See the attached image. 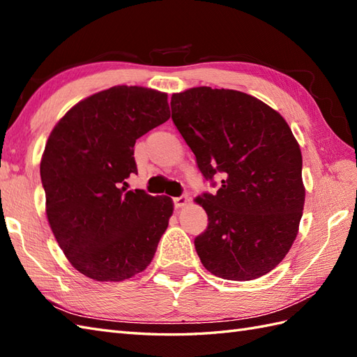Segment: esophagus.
I'll use <instances>...</instances> for the list:
<instances>
[{
  "instance_id": "esophagus-1",
  "label": "esophagus",
  "mask_w": 357,
  "mask_h": 357,
  "mask_svg": "<svg viewBox=\"0 0 357 357\" xmlns=\"http://www.w3.org/2000/svg\"><path fill=\"white\" fill-rule=\"evenodd\" d=\"M190 202V199L187 195H182L179 197H173V204H175V208H182Z\"/></svg>"
}]
</instances>
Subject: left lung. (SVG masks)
Listing matches in <instances>:
<instances>
[{"label":"left lung","instance_id":"1","mask_svg":"<svg viewBox=\"0 0 357 357\" xmlns=\"http://www.w3.org/2000/svg\"><path fill=\"white\" fill-rule=\"evenodd\" d=\"M172 120L205 179L222 176L202 205L208 227L195 238L206 271L223 280L266 275L298 234L305 188L300 144L281 115L234 89L190 88L172 96Z\"/></svg>","mask_w":357,"mask_h":357}]
</instances>
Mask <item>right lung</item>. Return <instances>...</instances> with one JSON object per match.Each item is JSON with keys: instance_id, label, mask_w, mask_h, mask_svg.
<instances>
[{"instance_id": "1", "label": "right lung", "mask_w": 357, "mask_h": 357, "mask_svg": "<svg viewBox=\"0 0 357 357\" xmlns=\"http://www.w3.org/2000/svg\"><path fill=\"white\" fill-rule=\"evenodd\" d=\"M170 119L167 94L112 86L57 121L40 160L50 228L68 261L96 281H123L151 264L173 201L126 190L135 141Z\"/></svg>"}]
</instances>
